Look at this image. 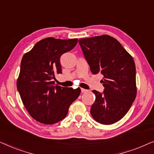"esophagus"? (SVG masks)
Here are the masks:
<instances>
[{
    "label": "esophagus",
    "mask_w": 154,
    "mask_h": 154,
    "mask_svg": "<svg viewBox=\"0 0 154 154\" xmlns=\"http://www.w3.org/2000/svg\"><path fill=\"white\" fill-rule=\"evenodd\" d=\"M88 92V90H85V89H83V88H81V92L82 93H84V92Z\"/></svg>",
    "instance_id": "esophagus-1"
}]
</instances>
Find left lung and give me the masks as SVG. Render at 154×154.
<instances>
[{
    "instance_id": "obj_1",
    "label": "left lung",
    "mask_w": 154,
    "mask_h": 154,
    "mask_svg": "<svg viewBox=\"0 0 154 154\" xmlns=\"http://www.w3.org/2000/svg\"><path fill=\"white\" fill-rule=\"evenodd\" d=\"M79 45L93 74L101 73L104 92L96 96L90 113L97 122L111 125L125 116L137 94L136 68L132 57L109 35L79 39Z\"/></svg>"
}]
</instances>
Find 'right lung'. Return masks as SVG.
Masks as SVG:
<instances>
[{"label":"right lung","mask_w":154,"mask_h":154,"mask_svg":"<svg viewBox=\"0 0 154 154\" xmlns=\"http://www.w3.org/2000/svg\"><path fill=\"white\" fill-rule=\"evenodd\" d=\"M77 38H46L23 56L17 88L25 108L35 121L51 125L66 116L81 89L54 85V75L62 73L60 57L76 45Z\"/></svg>","instance_id":"1"}]
</instances>
